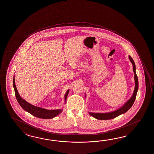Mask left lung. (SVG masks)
<instances>
[{
	"mask_svg": "<svg viewBox=\"0 0 154 154\" xmlns=\"http://www.w3.org/2000/svg\"><path fill=\"white\" fill-rule=\"evenodd\" d=\"M129 59L133 64V70L134 73V80H135V88L131 97L127 102H126V103L121 107L119 108V109H117L114 111L108 112V113H93V112H89V113L90 116L93 117L98 120H110L119 116L121 114L125 113L131 107V106H133V103L135 101L137 93L138 90V77L136 74V72H135L136 69H135L134 61L131 57V56H129Z\"/></svg>",
	"mask_w": 154,
	"mask_h": 154,
	"instance_id": "left-lung-1",
	"label": "left lung"
}]
</instances>
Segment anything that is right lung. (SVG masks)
<instances>
[{"instance_id": "right-lung-1", "label": "right lung", "mask_w": 154, "mask_h": 154, "mask_svg": "<svg viewBox=\"0 0 154 154\" xmlns=\"http://www.w3.org/2000/svg\"><path fill=\"white\" fill-rule=\"evenodd\" d=\"M13 85H14L15 95H16L17 100L19 103V104L25 111L30 113L34 116L37 117L38 118L44 119H52V118L56 117V116H57L63 111L62 109L48 110V109H47L45 108L38 107L37 106H33L32 104L29 103L28 102H26L25 100H24L23 99L21 98L20 97V95H19V92L17 91V88L15 85L14 76V79H13ZM69 90L68 89L66 91L65 95H64L65 103H66L67 96L69 93Z\"/></svg>"}]
</instances>
